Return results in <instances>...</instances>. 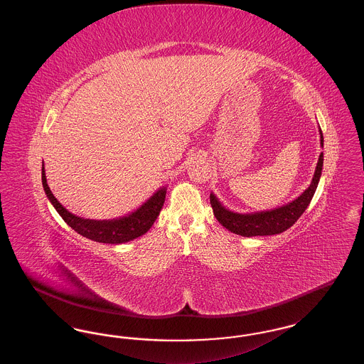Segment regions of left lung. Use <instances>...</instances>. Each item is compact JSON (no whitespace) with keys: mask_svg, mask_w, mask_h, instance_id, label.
<instances>
[{"mask_svg":"<svg viewBox=\"0 0 364 364\" xmlns=\"http://www.w3.org/2000/svg\"><path fill=\"white\" fill-rule=\"evenodd\" d=\"M319 134H321V146L323 147V136L321 129H319ZM322 166H323V153H321L318 159L310 187L300 196H297L294 200L281 208L266 210V211H257V213H235L223 206L218 198L211 192L210 203L213 208V213L218 220V223L226 228L229 232H233L244 237L272 236V235L282 233L294 225V223L299 220V217L306 211V208H309L322 174Z\"/></svg>","mask_w":364,"mask_h":364,"instance_id":"1","label":"left lung"}]
</instances>
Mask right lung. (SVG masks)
Returning <instances> with one entry per match:
<instances>
[{
    "instance_id": "add662e5",
    "label": "right lung",
    "mask_w": 364,
    "mask_h": 364,
    "mask_svg": "<svg viewBox=\"0 0 364 364\" xmlns=\"http://www.w3.org/2000/svg\"><path fill=\"white\" fill-rule=\"evenodd\" d=\"M42 184L50 203L75 232L90 240L106 244H122L144 235L156 223V217L159 215V211L164 206L166 195V187H161L140 208L124 217L113 220H88L72 214L54 198L52 191L48 186L43 166Z\"/></svg>"
}]
</instances>
